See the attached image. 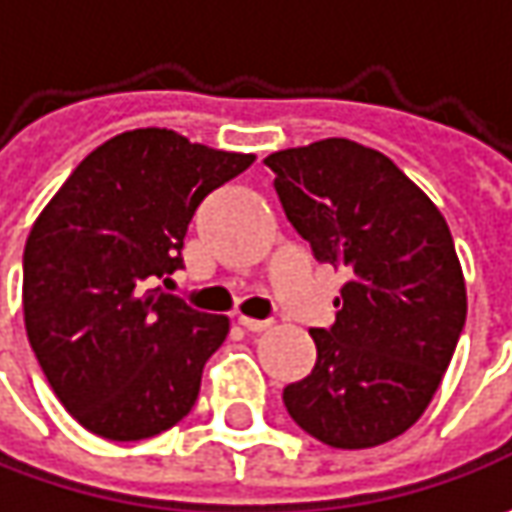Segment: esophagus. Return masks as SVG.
I'll list each match as a JSON object with an SVG mask.
<instances>
[{
	"label": "esophagus",
	"mask_w": 512,
	"mask_h": 512,
	"mask_svg": "<svg viewBox=\"0 0 512 512\" xmlns=\"http://www.w3.org/2000/svg\"><path fill=\"white\" fill-rule=\"evenodd\" d=\"M239 325L245 327V330H250V333H262V330H267V327H270V322H262V319H247V316H239Z\"/></svg>",
	"instance_id": "obj_1"
}]
</instances>
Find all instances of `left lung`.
Returning <instances> with one entry per match:
<instances>
[{
	"instance_id": "8db88e82",
	"label": "left lung",
	"mask_w": 512,
	"mask_h": 512,
	"mask_svg": "<svg viewBox=\"0 0 512 512\" xmlns=\"http://www.w3.org/2000/svg\"><path fill=\"white\" fill-rule=\"evenodd\" d=\"M273 187L316 262L347 276L316 364L285 387L313 439L364 450L419 422L453 359L467 290L450 227L384 153L350 139L270 153Z\"/></svg>"
}]
</instances>
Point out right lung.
<instances>
[{
  "mask_svg": "<svg viewBox=\"0 0 512 512\" xmlns=\"http://www.w3.org/2000/svg\"><path fill=\"white\" fill-rule=\"evenodd\" d=\"M253 159L165 128L128 130L88 153L33 222L25 330L53 393L85 430L139 442L196 404L230 322L159 282L182 267L202 199Z\"/></svg>",
  "mask_w": 512,
  "mask_h": 512,
  "instance_id": "1",
  "label": "right lung"
}]
</instances>
